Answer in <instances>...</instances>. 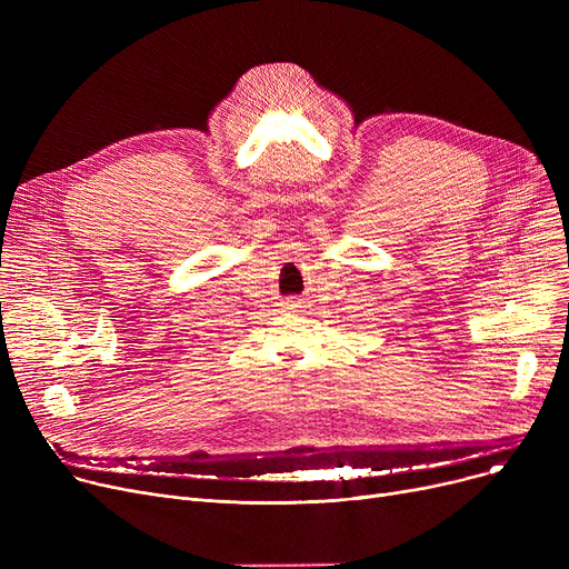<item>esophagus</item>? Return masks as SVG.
<instances>
[{
  "label": "esophagus",
  "instance_id": "esophagus-1",
  "mask_svg": "<svg viewBox=\"0 0 569 569\" xmlns=\"http://www.w3.org/2000/svg\"><path fill=\"white\" fill-rule=\"evenodd\" d=\"M300 309H302V302L295 300V297H290V300L283 302V311L286 313H295V311H300Z\"/></svg>",
  "mask_w": 569,
  "mask_h": 569
}]
</instances>
